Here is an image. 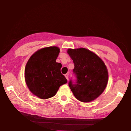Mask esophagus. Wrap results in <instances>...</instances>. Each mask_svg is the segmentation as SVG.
Masks as SVG:
<instances>
[{
    "label": "esophagus",
    "instance_id": "34e87169",
    "mask_svg": "<svg viewBox=\"0 0 131 131\" xmlns=\"http://www.w3.org/2000/svg\"><path fill=\"white\" fill-rule=\"evenodd\" d=\"M65 77L66 78V79H67L68 80H69V74H68V73L66 74L65 75Z\"/></svg>",
    "mask_w": 131,
    "mask_h": 131
}]
</instances>
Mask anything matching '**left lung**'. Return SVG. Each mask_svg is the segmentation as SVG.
Here are the masks:
<instances>
[{
	"label": "left lung",
	"mask_w": 131,
	"mask_h": 131,
	"mask_svg": "<svg viewBox=\"0 0 131 131\" xmlns=\"http://www.w3.org/2000/svg\"><path fill=\"white\" fill-rule=\"evenodd\" d=\"M67 52L73 61V72L76 83L72 80L69 86L77 99L90 102L101 95L108 82V71L103 61L96 54L84 48L68 49Z\"/></svg>",
	"instance_id": "1"
}]
</instances>
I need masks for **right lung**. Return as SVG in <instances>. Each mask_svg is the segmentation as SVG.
I'll use <instances>...</instances> for the list:
<instances>
[{
	"label": "right lung",
	"instance_id": "obj_1",
	"mask_svg": "<svg viewBox=\"0 0 131 131\" xmlns=\"http://www.w3.org/2000/svg\"><path fill=\"white\" fill-rule=\"evenodd\" d=\"M55 46L41 48L29 59L25 68V79L29 90L39 98H50L60 86L67 83L61 73V63L56 62L60 52Z\"/></svg>",
	"mask_w": 131,
	"mask_h": 131
}]
</instances>
